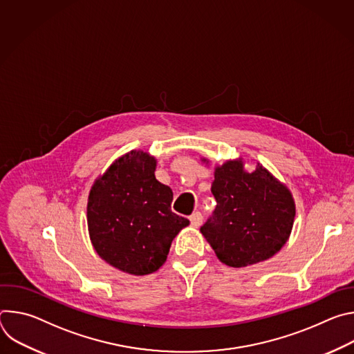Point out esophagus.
I'll return each mask as SVG.
<instances>
[{"mask_svg": "<svg viewBox=\"0 0 354 354\" xmlns=\"http://www.w3.org/2000/svg\"><path fill=\"white\" fill-rule=\"evenodd\" d=\"M189 220H190L192 227L197 228V227H200V225H201V223H203V216H201V213L196 212V213H193V214L189 217Z\"/></svg>", "mask_w": 354, "mask_h": 354, "instance_id": "1", "label": "esophagus"}]
</instances>
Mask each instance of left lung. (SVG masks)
<instances>
[{"label":"left lung","mask_w":354,"mask_h":354,"mask_svg":"<svg viewBox=\"0 0 354 354\" xmlns=\"http://www.w3.org/2000/svg\"><path fill=\"white\" fill-rule=\"evenodd\" d=\"M212 193L217 206L200 232L223 263L255 265L284 246L292 230L295 203L288 187L265 167L258 164L248 172L242 158L225 161L214 169Z\"/></svg>","instance_id":"left-lung-1"}]
</instances>
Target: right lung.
Instances as JSON below:
<instances>
[{"instance_id": "right-lung-1", "label": "right lung", "mask_w": 354, "mask_h": 354, "mask_svg": "<svg viewBox=\"0 0 354 354\" xmlns=\"http://www.w3.org/2000/svg\"><path fill=\"white\" fill-rule=\"evenodd\" d=\"M157 160L144 151L118 158L91 187L86 220L96 254L134 276L158 270L189 220L171 210L174 193L156 178Z\"/></svg>"}]
</instances>
